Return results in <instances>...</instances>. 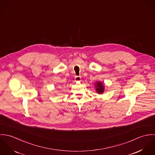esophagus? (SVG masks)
<instances>
[{
    "label": "esophagus",
    "mask_w": 155,
    "mask_h": 155,
    "mask_svg": "<svg viewBox=\"0 0 155 155\" xmlns=\"http://www.w3.org/2000/svg\"><path fill=\"white\" fill-rule=\"evenodd\" d=\"M74 81L75 82H80L81 81V76H76L75 78H74Z\"/></svg>",
    "instance_id": "obj_1"
}]
</instances>
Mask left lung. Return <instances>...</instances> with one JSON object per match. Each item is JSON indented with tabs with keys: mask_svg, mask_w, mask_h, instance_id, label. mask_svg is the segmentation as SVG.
<instances>
[{
	"mask_svg": "<svg viewBox=\"0 0 155 155\" xmlns=\"http://www.w3.org/2000/svg\"><path fill=\"white\" fill-rule=\"evenodd\" d=\"M94 85H95V91L98 94H101L104 92L105 88L103 84L101 82L98 81L95 84H94Z\"/></svg>",
	"mask_w": 155,
	"mask_h": 155,
	"instance_id": "obj_1",
	"label": "left lung"
}]
</instances>
